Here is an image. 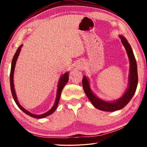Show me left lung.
<instances>
[{
	"label": "left lung",
	"mask_w": 147,
	"mask_h": 147,
	"mask_svg": "<svg viewBox=\"0 0 147 147\" xmlns=\"http://www.w3.org/2000/svg\"><path fill=\"white\" fill-rule=\"evenodd\" d=\"M119 38L123 43V46L126 51L128 57L130 61V73L128 76V86L126 91L117 100L113 101H106L102 99L98 98L93 92L91 91L89 84V79L88 77L84 76L82 80V86L84 91L86 94L89 100L94 107L100 110L104 111H115L123 108L124 106L128 104L133 97L134 93L136 91L137 86L138 83V67H137L136 60L134 56L130 44L123 36L119 35Z\"/></svg>",
	"instance_id": "obj_1"
}]
</instances>
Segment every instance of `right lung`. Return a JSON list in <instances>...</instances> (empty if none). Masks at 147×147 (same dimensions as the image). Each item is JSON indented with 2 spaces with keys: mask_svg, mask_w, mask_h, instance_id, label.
Here are the masks:
<instances>
[{
  "mask_svg": "<svg viewBox=\"0 0 147 147\" xmlns=\"http://www.w3.org/2000/svg\"><path fill=\"white\" fill-rule=\"evenodd\" d=\"M22 47H23V45H21L20 46L18 49H17L16 53V54H15V55L13 58V59H12V62H11V71H10V88H11V91L12 96H13V98L14 99L15 102H16V103L17 105V106H18L19 108L21 109L24 113H25L26 115L30 116L33 118H36V119H42V118L46 117L51 115L52 113H53L54 111L56 110L57 106H58V105L62 89H63L64 86L66 85V84L69 81V72H66L65 73L62 74V75L60 76V78H59L58 84V89H57L56 98L55 102H54V106L52 107V108L50 109V110L47 111V112L43 113V114H41V115H34V114L30 113L28 110H26V109H24L23 107L19 103V101H18V100H17V98L16 96V91H15V88H14L13 74H14V71H15V67H16L17 59V58H18V56L19 55L20 52H21Z\"/></svg>",
  "mask_w": 147,
  "mask_h": 147,
  "instance_id": "1",
  "label": "right lung"
}]
</instances>
